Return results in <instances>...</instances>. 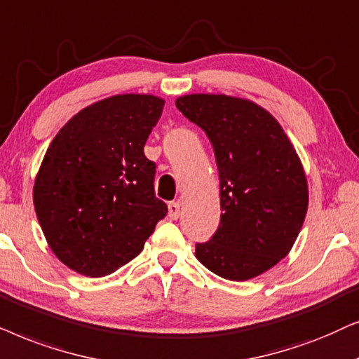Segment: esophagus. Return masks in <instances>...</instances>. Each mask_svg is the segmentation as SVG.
<instances>
[{
  "label": "esophagus",
  "instance_id": "34e87169",
  "mask_svg": "<svg viewBox=\"0 0 359 359\" xmlns=\"http://www.w3.org/2000/svg\"><path fill=\"white\" fill-rule=\"evenodd\" d=\"M169 217L172 219H177L180 217V203L179 202H170L169 203Z\"/></svg>",
  "mask_w": 359,
  "mask_h": 359
}]
</instances>
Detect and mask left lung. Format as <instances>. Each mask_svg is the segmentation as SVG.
Wrapping results in <instances>:
<instances>
[{"mask_svg":"<svg viewBox=\"0 0 359 359\" xmlns=\"http://www.w3.org/2000/svg\"><path fill=\"white\" fill-rule=\"evenodd\" d=\"M212 142L222 218L195 256L229 280L261 276L289 255L309 208L302 161L279 121L248 98L192 93L175 100Z\"/></svg>","mask_w":359,"mask_h":359,"instance_id":"obj_1","label":"left lung"}]
</instances>
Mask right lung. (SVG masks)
I'll list each match as a JSON object with an SVG mask.
<instances>
[{"instance_id": "1", "label": "right lung", "mask_w": 359, "mask_h": 359, "mask_svg": "<svg viewBox=\"0 0 359 359\" xmlns=\"http://www.w3.org/2000/svg\"><path fill=\"white\" fill-rule=\"evenodd\" d=\"M164 103L149 93L103 98L74 114L47 147L32 200L47 245L69 269L111 274L165 217L156 165L144 156Z\"/></svg>"}]
</instances>
